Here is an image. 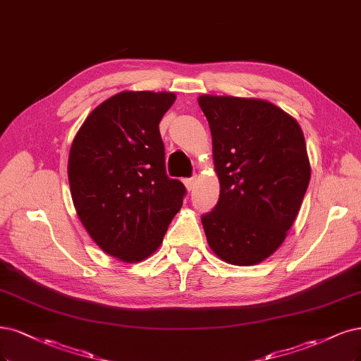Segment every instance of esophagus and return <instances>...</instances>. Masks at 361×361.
I'll return each instance as SVG.
<instances>
[{
  "label": "esophagus",
  "instance_id": "obj_1",
  "mask_svg": "<svg viewBox=\"0 0 361 361\" xmlns=\"http://www.w3.org/2000/svg\"><path fill=\"white\" fill-rule=\"evenodd\" d=\"M195 182H197L195 178H190V179H185V180H183V183H185V186H186V190H188V191H192V190H194Z\"/></svg>",
  "mask_w": 361,
  "mask_h": 361
}]
</instances>
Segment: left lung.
<instances>
[{"label": "left lung", "mask_w": 361, "mask_h": 361, "mask_svg": "<svg viewBox=\"0 0 361 361\" xmlns=\"http://www.w3.org/2000/svg\"><path fill=\"white\" fill-rule=\"evenodd\" d=\"M212 134L219 200L202 216L212 252L234 266L269 258L287 238L310 180L303 131L261 98L198 97Z\"/></svg>", "instance_id": "8db88e82"}]
</instances>
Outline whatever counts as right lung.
I'll return each mask as SVG.
<instances>
[{
  "label": "right lung",
  "mask_w": 361,
  "mask_h": 361,
  "mask_svg": "<svg viewBox=\"0 0 361 361\" xmlns=\"http://www.w3.org/2000/svg\"><path fill=\"white\" fill-rule=\"evenodd\" d=\"M175 100V92L122 91L86 116L71 143L74 209L97 246L122 263L151 257L183 204L158 128Z\"/></svg>",
  "instance_id": "add662e5"
}]
</instances>
